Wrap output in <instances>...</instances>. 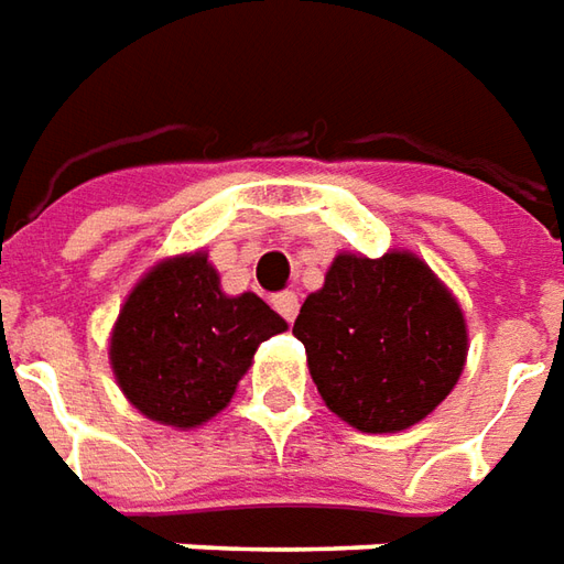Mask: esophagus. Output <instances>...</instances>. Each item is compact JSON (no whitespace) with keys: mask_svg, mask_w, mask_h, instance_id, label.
Returning <instances> with one entry per match:
<instances>
[{"mask_svg":"<svg viewBox=\"0 0 564 564\" xmlns=\"http://www.w3.org/2000/svg\"><path fill=\"white\" fill-rule=\"evenodd\" d=\"M271 305H274V312L281 314L283 321H296L299 314V296L296 293H278V296H271Z\"/></svg>","mask_w":564,"mask_h":564,"instance_id":"1","label":"esophagus"}]
</instances>
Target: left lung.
<instances>
[{
    "instance_id": "1",
    "label": "left lung",
    "mask_w": 564,
    "mask_h": 564,
    "mask_svg": "<svg viewBox=\"0 0 564 564\" xmlns=\"http://www.w3.org/2000/svg\"><path fill=\"white\" fill-rule=\"evenodd\" d=\"M293 333L327 408L373 435L435 411L466 361L459 305L411 252L336 256Z\"/></svg>"
}]
</instances>
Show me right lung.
<instances>
[{
	"label": "right lung",
	"instance_id": "add662e5",
	"mask_svg": "<svg viewBox=\"0 0 564 564\" xmlns=\"http://www.w3.org/2000/svg\"><path fill=\"white\" fill-rule=\"evenodd\" d=\"M286 330L256 293L225 296L203 252L144 274L110 336L122 394L144 416L191 429L216 416L252 364L259 343Z\"/></svg>",
	"mask_w": 564,
	"mask_h": 564
}]
</instances>
